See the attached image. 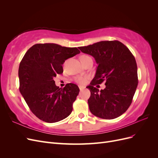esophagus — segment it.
Returning a JSON list of instances; mask_svg holds the SVG:
<instances>
[{"mask_svg": "<svg viewBox=\"0 0 158 158\" xmlns=\"http://www.w3.org/2000/svg\"><path fill=\"white\" fill-rule=\"evenodd\" d=\"M79 89H80V91H82V90H83L84 88H85V87H84V86H82V85H79Z\"/></svg>", "mask_w": 158, "mask_h": 158, "instance_id": "obj_1", "label": "esophagus"}]
</instances>
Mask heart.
<instances>
[{
  "instance_id": "1",
  "label": "heart",
  "mask_w": 158,
  "mask_h": 158,
  "mask_svg": "<svg viewBox=\"0 0 158 158\" xmlns=\"http://www.w3.org/2000/svg\"><path fill=\"white\" fill-rule=\"evenodd\" d=\"M92 59V58H91L89 56H88L87 55H83L80 56V60L82 63L88 59ZM88 78H89L88 76H78V77L76 78V82L79 83L80 84L83 85V84H85L87 83Z\"/></svg>"
}]
</instances>
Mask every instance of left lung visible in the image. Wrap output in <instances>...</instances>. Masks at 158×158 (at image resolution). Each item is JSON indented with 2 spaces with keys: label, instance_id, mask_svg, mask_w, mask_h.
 <instances>
[{
  "label": "left lung",
  "instance_id": "8db88e82",
  "mask_svg": "<svg viewBox=\"0 0 158 158\" xmlns=\"http://www.w3.org/2000/svg\"><path fill=\"white\" fill-rule=\"evenodd\" d=\"M78 48L92 55L98 64L95 77L86 87L91 92L89 111L104 119L121 116L131 106L138 83L135 56L118 41H102ZM103 81L106 87L99 91L95 85Z\"/></svg>",
  "mask_w": 158,
  "mask_h": 158
}]
</instances>
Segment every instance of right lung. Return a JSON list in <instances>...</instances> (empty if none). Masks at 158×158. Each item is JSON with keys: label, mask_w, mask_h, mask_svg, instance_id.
Returning <instances> with one entry per match:
<instances>
[{"label": "right lung", "mask_w": 158, "mask_h": 158, "mask_svg": "<svg viewBox=\"0 0 158 158\" xmlns=\"http://www.w3.org/2000/svg\"><path fill=\"white\" fill-rule=\"evenodd\" d=\"M80 51L76 47L55 44H38L27 50L18 70L20 92L31 112L46 123H56L70 115L79 94L77 85L67 84L63 89L53 78L63 73L65 60Z\"/></svg>", "instance_id": "1"}]
</instances>
